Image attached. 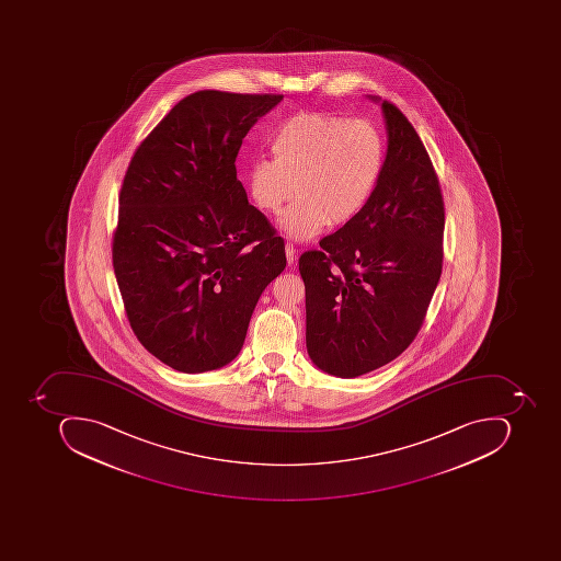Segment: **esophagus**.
<instances>
[{"label":"esophagus","instance_id":"1","mask_svg":"<svg viewBox=\"0 0 561 561\" xmlns=\"http://www.w3.org/2000/svg\"><path fill=\"white\" fill-rule=\"evenodd\" d=\"M285 253L286 261H288L289 266H291V264L295 263V260H297V250H295L294 242L286 241Z\"/></svg>","mask_w":561,"mask_h":561}]
</instances>
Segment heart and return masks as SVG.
Listing matches in <instances>:
<instances>
[{
    "mask_svg": "<svg viewBox=\"0 0 561 561\" xmlns=\"http://www.w3.org/2000/svg\"><path fill=\"white\" fill-rule=\"evenodd\" d=\"M275 158L261 157L248 173L257 209L279 214L289 198L282 228L307 241L330 226H345L366 209L381 182L386 139L369 119L330 113L288 117L273 136Z\"/></svg>",
    "mask_w": 561,
    "mask_h": 561,
    "instance_id": "heart-1",
    "label": "heart"
}]
</instances>
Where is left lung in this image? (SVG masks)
Returning <instances> with one entry per match:
<instances>
[{
  "mask_svg": "<svg viewBox=\"0 0 561 561\" xmlns=\"http://www.w3.org/2000/svg\"><path fill=\"white\" fill-rule=\"evenodd\" d=\"M382 113L388 154L373 198L357 219L298 260L308 355L339 378L378 369L408 348L444 267L438 175L400 107L382 101Z\"/></svg>",
  "mask_w": 561,
  "mask_h": 561,
  "instance_id": "1",
  "label": "left lung"
}]
</instances>
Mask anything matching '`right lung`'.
Segmentation results:
<instances>
[{
	"mask_svg": "<svg viewBox=\"0 0 561 561\" xmlns=\"http://www.w3.org/2000/svg\"><path fill=\"white\" fill-rule=\"evenodd\" d=\"M282 94L197 91L172 107L129 161L113 266L129 325L180 373L231 363L254 307L285 270V242L248 202L242 139Z\"/></svg>",
	"mask_w": 561,
	"mask_h": 561,
	"instance_id": "obj_1",
	"label": "right lung"
}]
</instances>
